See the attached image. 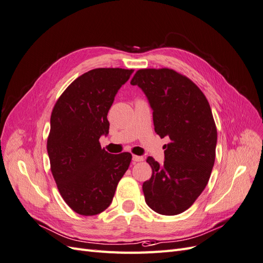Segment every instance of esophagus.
I'll return each instance as SVG.
<instances>
[{"instance_id":"1","label":"esophagus","mask_w":263,"mask_h":263,"mask_svg":"<svg viewBox=\"0 0 263 263\" xmlns=\"http://www.w3.org/2000/svg\"><path fill=\"white\" fill-rule=\"evenodd\" d=\"M132 159H133L134 163H137V162H143L144 157H143V156H138V155H133Z\"/></svg>"}]
</instances>
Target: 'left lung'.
I'll return each mask as SVG.
<instances>
[{"instance_id": "1", "label": "left lung", "mask_w": 263, "mask_h": 263, "mask_svg": "<svg viewBox=\"0 0 263 263\" xmlns=\"http://www.w3.org/2000/svg\"><path fill=\"white\" fill-rule=\"evenodd\" d=\"M130 83L148 98L155 132L171 140L163 166L146 159L152 177L142 187L145 202L158 214H180L204 190L215 162L217 130L210 104L189 78L167 67L138 70Z\"/></svg>"}]
</instances>
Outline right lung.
Wrapping results in <instances>:
<instances>
[{"mask_svg": "<svg viewBox=\"0 0 263 263\" xmlns=\"http://www.w3.org/2000/svg\"><path fill=\"white\" fill-rule=\"evenodd\" d=\"M132 72L99 67L84 73L52 109L47 140L50 169L61 197L78 214L105 211L131 163L128 152L115 155L101 148L99 138L108 134V111Z\"/></svg>", "mask_w": 263, "mask_h": 263, "instance_id": "obj_1", "label": "right lung"}]
</instances>
